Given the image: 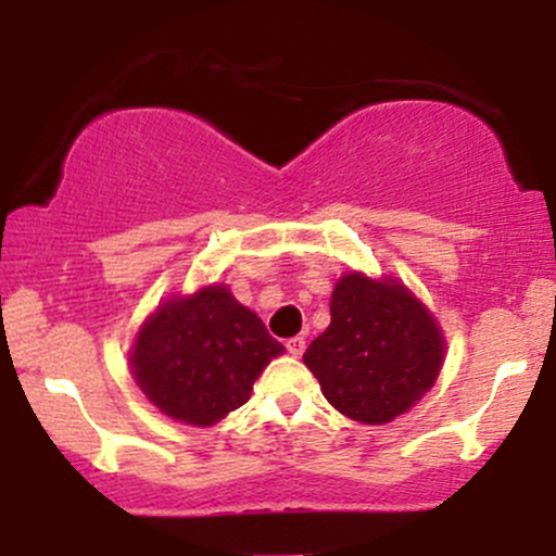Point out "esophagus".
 <instances>
[{
    "label": "esophagus",
    "instance_id": "obj_1",
    "mask_svg": "<svg viewBox=\"0 0 556 556\" xmlns=\"http://www.w3.org/2000/svg\"><path fill=\"white\" fill-rule=\"evenodd\" d=\"M287 353L295 355V358H300V355L305 353V340H303V337H292V340H287Z\"/></svg>",
    "mask_w": 556,
    "mask_h": 556
}]
</instances>
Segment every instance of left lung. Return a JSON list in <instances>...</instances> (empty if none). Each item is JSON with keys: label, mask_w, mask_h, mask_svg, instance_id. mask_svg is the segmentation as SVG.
Wrapping results in <instances>:
<instances>
[{"label": "left lung", "mask_w": 556, "mask_h": 556, "mask_svg": "<svg viewBox=\"0 0 556 556\" xmlns=\"http://www.w3.org/2000/svg\"><path fill=\"white\" fill-rule=\"evenodd\" d=\"M331 324L303 361L342 416L389 424L437 381L444 361L439 324L397 279L344 274L331 292Z\"/></svg>", "instance_id": "1"}]
</instances>
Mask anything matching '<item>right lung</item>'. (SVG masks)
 Masks as SVG:
<instances>
[{
  "label": "right lung",
  "mask_w": 556,
  "mask_h": 556,
  "mask_svg": "<svg viewBox=\"0 0 556 556\" xmlns=\"http://www.w3.org/2000/svg\"><path fill=\"white\" fill-rule=\"evenodd\" d=\"M282 344L225 285L159 305L140 327L130 368L164 416L212 426L251 397L253 381Z\"/></svg>",
  "instance_id": "1"
}]
</instances>
